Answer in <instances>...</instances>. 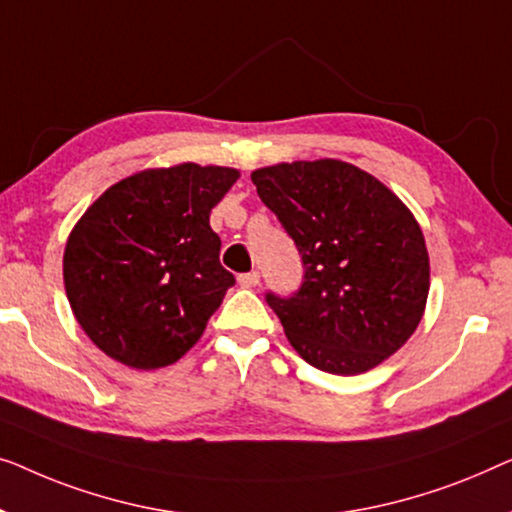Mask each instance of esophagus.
<instances>
[{"label":"esophagus","instance_id":"obj_1","mask_svg":"<svg viewBox=\"0 0 512 512\" xmlns=\"http://www.w3.org/2000/svg\"><path fill=\"white\" fill-rule=\"evenodd\" d=\"M239 285H241V287H255V285H259V273H257V271L241 273V276H239Z\"/></svg>","mask_w":512,"mask_h":512}]
</instances>
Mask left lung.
Here are the masks:
<instances>
[{"instance_id": "left-lung-1", "label": "left lung", "mask_w": 512, "mask_h": 512, "mask_svg": "<svg viewBox=\"0 0 512 512\" xmlns=\"http://www.w3.org/2000/svg\"><path fill=\"white\" fill-rule=\"evenodd\" d=\"M250 178L304 262L294 297L266 294L292 348L336 376L385 362L427 306L429 253L415 215L376 176L331 157Z\"/></svg>"}]
</instances>
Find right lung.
I'll use <instances>...</instances> for the list:
<instances>
[{
    "label": "right lung",
    "mask_w": 512,
    "mask_h": 512,
    "mask_svg": "<svg viewBox=\"0 0 512 512\" xmlns=\"http://www.w3.org/2000/svg\"><path fill=\"white\" fill-rule=\"evenodd\" d=\"M239 176L194 162L143 169L111 185L71 229L64 290L78 325L115 362L162 369L204 334L234 285L208 218Z\"/></svg>",
    "instance_id": "1"
}]
</instances>
